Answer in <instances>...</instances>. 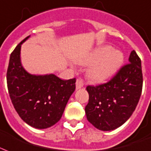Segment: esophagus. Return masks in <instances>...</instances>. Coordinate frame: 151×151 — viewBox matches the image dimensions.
I'll return each mask as SVG.
<instances>
[{"instance_id": "esophagus-1", "label": "esophagus", "mask_w": 151, "mask_h": 151, "mask_svg": "<svg viewBox=\"0 0 151 151\" xmlns=\"http://www.w3.org/2000/svg\"><path fill=\"white\" fill-rule=\"evenodd\" d=\"M83 81L81 80V79H78V80L76 81V88H77V89L81 88L83 87Z\"/></svg>"}]
</instances>
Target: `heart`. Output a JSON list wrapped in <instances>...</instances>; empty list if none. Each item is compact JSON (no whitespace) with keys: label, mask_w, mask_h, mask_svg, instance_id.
<instances>
[{"label":"heart","mask_w":151,"mask_h":151,"mask_svg":"<svg viewBox=\"0 0 151 151\" xmlns=\"http://www.w3.org/2000/svg\"><path fill=\"white\" fill-rule=\"evenodd\" d=\"M124 60V54L109 46L96 48L79 62L81 64H91L88 70L90 80L101 82L109 80L116 74Z\"/></svg>","instance_id":"1"}]
</instances>
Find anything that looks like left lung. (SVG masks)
<instances>
[{
	"label": "left lung",
	"instance_id": "8db88e82",
	"mask_svg": "<svg viewBox=\"0 0 151 151\" xmlns=\"http://www.w3.org/2000/svg\"><path fill=\"white\" fill-rule=\"evenodd\" d=\"M128 61L110 81L86 88L89 95L85 109L86 117L101 131H112L123 125L139 101L142 88L141 60L132 50Z\"/></svg>",
	"mask_w": 151,
	"mask_h": 151
}]
</instances>
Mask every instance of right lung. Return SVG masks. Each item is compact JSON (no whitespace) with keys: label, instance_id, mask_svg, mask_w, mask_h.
Returning a JSON list of instances; mask_svg holds the SVG:
<instances>
[{"label":"right lung","instance_id":"obj_1","mask_svg":"<svg viewBox=\"0 0 151 151\" xmlns=\"http://www.w3.org/2000/svg\"><path fill=\"white\" fill-rule=\"evenodd\" d=\"M12 52L7 84L12 103L19 117L32 127L45 129L59 121L69 99L75 90L76 79L62 80L53 73H28L20 60L21 45Z\"/></svg>","mask_w":151,"mask_h":151}]
</instances>
